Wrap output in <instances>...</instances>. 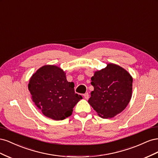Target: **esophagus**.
Listing matches in <instances>:
<instances>
[{
    "label": "esophagus",
    "instance_id": "34e87169",
    "mask_svg": "<svg viewBox=\"0 0 158 158\" xmlns=\"http://www.w3.org/2000/svg\"><path fill=\"white\" fill-rule=\"evenodd\" d=\"M84 98H85V99H88V98H89V94H88V93L84 94Z\"/></svg>",
    "mask_w": 158,
    "mask_h": 158
}]
</instances>
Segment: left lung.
<instances>
[{
	"mask_svg": "<svg viewBox=\"0 0 158 158\" xmlns=\"http://www.w3.org/2000/svg\"><path fill=\"white\" fill-rule=\"evenodd\" d=\"M94 89L88 100L98 115L112 118L126 108L132 97V78L127 70L114 64L95 72L92 78Z\"/></svg>",
	"mask_w": 158,
	"mask_h": 158,
	"instance_id": "left-lung-1",
	"label": "left lung"
}]
</instances>
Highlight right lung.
<instances>
[{"label": "right lung", "mask_w": 158, "mask_h": 158, "mask_svg": "<svg viewBox=\"0 0 158 158\" xmlns=\"http://www.w3.org/2000/svg\"><path fill=\"white\" fill-rule=\"evenodd\" d=\"M74 84L69 82L64 72L58 66H42L30 78L28 89L33 102L45 116L63 120L82 97L74 92Z\"/></svg>", "instance_id": "add662e5"}]
</instances>
